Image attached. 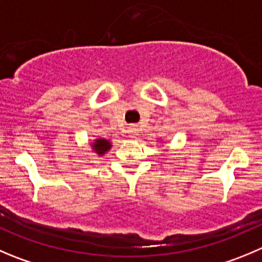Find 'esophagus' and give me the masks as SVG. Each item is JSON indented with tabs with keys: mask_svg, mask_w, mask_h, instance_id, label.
I'll list each match as a JSON object with an SVG mask.
<instances>
[{
	"mask_svg": "<svg viewBox=\"0 0 262 262\" xmlns=\"http://www.w3.org/2000/svg\"><path fill=\"white\" fill-rule=\"evenodd\" d=\"M128 134H129V138H135V136L138 135V128H136V127H129Z\"/></svg>",
	"mask_w": 262,
	"mask_h": 262,
	"instance_id": "34e87169",
	"label": "esophagus"
}]
</instances>
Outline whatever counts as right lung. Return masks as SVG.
<instances>
[{
	"mask_svg": "<svg viewBox=\"0 0 262 262\" xmlns=\"http://www.w3.org/2000/svg\"><path fill=\"white\" fill-rule=\"evenodd\" d=\"M94 149L96 150V153L103 156L105 151H108L111 149V143L108 140H104V139H98V140L94 143Z\"/></svg>",
	"mask_w": 262,
	"mask_h": 262,
	"instance_id": "add662e5",
	"label": "right lung"
}]
</instances>
